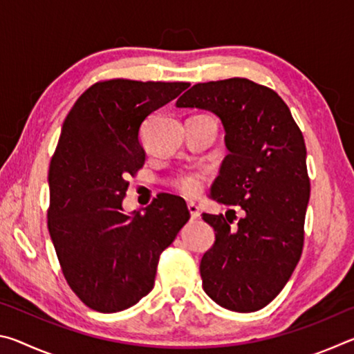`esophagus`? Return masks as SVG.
<instances>
[{"label": "esophagus", "instance_id": "34e87169", "mask_svg": "<svg viewBox=\"0 0 354 354\" xmlns=\"http://www.w3.org/2000/svg\"><path fill=\"white\" fill-rule=\"evenodd\" d=\"M187 209H189L192 218H198L200 217V209H198V206L195 205V203H187Z\"/></svg>", "mask_w": 354, "mask_h": 354}]
</instances>
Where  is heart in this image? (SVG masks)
Masks as SVG:
<instances>
[{
	"label": "heart",
	"mask_w": 354,
	"mask_h": 354,
	"mask_svg": "<svg viewBox=\"0 0 354 354\" xmlns=\"http://www.w3.org/2000/svg\"><path fill=\"white\" fill-rule=\"evenodd\" d=\"M173 184H175V187L181 192V194L187 196H195L198 195L203 189L205 175L200 171H184L175 178Z\"/></svg>",
	"instance_id": "1"
}]
</instances>
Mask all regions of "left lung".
Returning <instances> with one entry per match:
<instances>
[{
	"instance_id": "left-lung-1",
	"label": "left lung",
	"mask_w": 354,
	"mask_h": 354,
	"mask_svg": "<svg viewBox=\"0 0 354 354\" xmlns=\"http://www.w3.org/2000/svg\"><path fill=\"white\" fill-rule=\"evenodd\" d=\"M218 115L227 153L212 198L243 211L232 226L226 214H203L215 242L203 256V289L237 313L267 306L301 257L310 194L306 145L290 109L270 87L230 77L195 84L176 101Z\"/></svg>"
}]
</instances>
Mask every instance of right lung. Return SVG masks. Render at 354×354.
<instances>
[{
	"mask_svg": "<svg viewBox=\"0 0 354 354\" xmlns=\"http://www.w3.org/2000/svg\"><path fill=\"white\" fill-rule=\"evenodd\" d=\"M189 86L98 81L64 120L48 171V231L70 289L98 313L128 309L153 289L160 253L190 218L171 194L133 217L122 206L128 176L145 164L142 122Z\"/></svg>",
	"mask_w": 354,
	"mask_h": 354,
	"instance_id": "right-lung-1",
	"label": "right lung"
}]
</instances>
